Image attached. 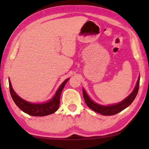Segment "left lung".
<instances>
[{"mask_svg": "<svg viewBox=\"0 0 149 149\" xmlns=\"http://www.w3.org/2000/svg\"><path fill=\"white\" fill-rule=\"evenodd\" d=\"M139 83H140V77L138 78V80L136 83V87L133 91L130 93V95L124 99L121 102L116 104L114 105H109V106H103L98 104L94 102L91 100L90 97L87 94L86 91H85L84 89H83V97H84L85 102L87 105V107L90 108L91 110L94 111L96 113H98L102 115H113L116 114L120 113V112L126 109L127 107L131 104L132 102L134 100L135 97L137 95L139 89Z\"/></svg>", "mask_w": 149, "mask_h": 149, "instance_id": "left-lung-1", "label": "left lung"}]
</instances>
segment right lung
Masks as SVG:
<instances>
[{"label": "right lung", "instance_id": "1", "mask_svg": "<svg viewBox=\"0 0 149 149\" xmlns=\"http://www.w3.org/2000/svg\"><path fill=\"white\" fill-rule=\"evenodd\" d=\"M69 79H67L63 82L58 90H57L56 94L52 99L47 102L42 104H34L30 103L29 102L24 100L21 98L12 88L11 83L9 80V89L10 93H11L12 99L13 100L15 104L19 107L24 113H27L28 115L34 116V117H42V116H46L51 115L54 113L58 109L59 105H60V95L66 83L68 82Z\"/></svg>", "mask_w": 149, "mask_h": 149}]
</instances>
